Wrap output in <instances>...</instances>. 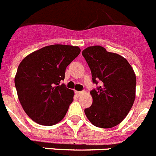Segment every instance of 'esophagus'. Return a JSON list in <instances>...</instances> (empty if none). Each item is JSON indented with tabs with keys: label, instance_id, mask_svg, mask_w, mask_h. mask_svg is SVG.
Segmentation results:
<instances>
[{
	"label": "esophagus",
	"instance_id": "34e87169",
	"mask_svg": "<svg viewBox=\"0 0 156 156\" xmlns=\"http://www.w3.org/2000/svg\"><path fill=\"white\" fill-rule=\"evenodd\" d=\"M75 93H76L77 95H81V94H83V92H80V91H76V92H75Z\"/></svg>",
	"mask_w": 156,
	"mask_h": 156
}]
</instances>
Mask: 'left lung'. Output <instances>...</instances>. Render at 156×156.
Here are the masks:
<instances>
[{
	"label": "left lung",
	"mask_w": 156,
	"mask_h": 156,
	"mask_svg": "<svg viewBox=\"0 0 156 156\" xmlns=\"http://www.w3.org/2000/svg\"><path fill=\"white\" fill-rule=\"evenodd\" d=\"M82 55L92 72V81L102 85L90 92L92 104L85 109L95 127L111 128L128 114L135 99L136 76L124 57L101 46L87 47Z\"/></svg>",
	"instance_id": "1"
}]
</instances>
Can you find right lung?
Masks as SVG:
<instances>
[{
	"label": "right lung",
	"instance_id": "1",
	"mask_svg": "<svg viewBox=\"0 0 156 156\" xmlns=\"http://www.w3.org/2000/svg\"><path fill=\"white\" fill-rule=\"evenodd\" d=\"M80 52L78 47L50 45L29 54L20 63L15 85L22 108L33 121L51 126L65 116L74 91L61 82L66 68Z\"/></svg>",
	"mask_w": 156,
	"mask_h": 156
}]
</instances>
